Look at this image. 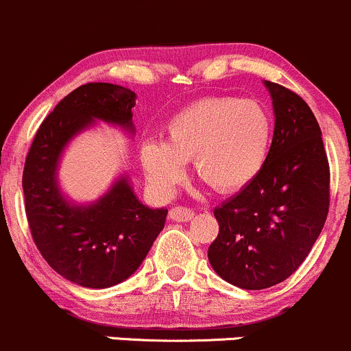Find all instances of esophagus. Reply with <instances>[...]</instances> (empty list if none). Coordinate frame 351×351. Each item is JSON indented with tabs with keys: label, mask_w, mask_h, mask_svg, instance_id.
<instances>
[{
	"label": "esophagus",
	"mask_w": 351,
	"mask_h": 351,
	"mask_svg": "<svg viewBox=\"0 0 351 351\" xmlns=\"http://www.w3.org/2000/svg\"><path fill=\"white\" fill-rule=\"evenodd\" d=\"M193 210L189 207H173L169 208V219L176 222H189L193 219Z\"/></svg>",
	"instance_id": "obj_1"
}]
</instances>
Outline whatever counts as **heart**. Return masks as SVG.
I'll return each mask as SVG.
<instances>
[{
    "label": "heart",
    "instance_id": "1",
    "mask_svg": "<svg viewBox=\"0 0 351 351\" xmlns=\"http://www.w3.org/2000/svg\"><path fill=\"white\" fill-rule=\"evenodd\" d=\"M165 143L141 144V165L153 189L168 195L193 161L198 180L217 193L246 189L263 171L274 120L256 100L208 97L186 105L165 123Z\"/></svg>",
    "mask_w": 351,
    "mask_h": 351
}]
</instances>
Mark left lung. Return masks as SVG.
<instances>
[{"instance_id":"1","label":"left lung","mask_w":351,"mask_h":351,"mask_svg":"<svg viewBox=\"0 0 351 351\" xmlns=\"http://www.w3.org/2000/svg\"><path fill=\"white\" fill-rule=\"evenodd\" d=\"M275 130L263 171L214 210L219 234L208 261L219 277L246 290L289 278L319 238L329 210V162L309 105L267 81Z\"/></svg>"}]
</instances>
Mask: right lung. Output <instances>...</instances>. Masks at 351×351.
<instances>
[{"instance_id": "1", "label": "right lung", "mask_w": 351, "mask_h": 351, "mask_svg": "<svg viewBox=\"0 0 351 351\" xmlns=\"http://www.w3.org/2000/svg\"><path fill=\"white\" fill-rule=\"evenodd\" d=\"M136 93L110 83L71 91L44 119L23 166L25 214L44 260L73 284L105 289L129 278L165 228L166 208L141 204L125 178L101 200L76 207L61 197L56 166L67 141L93 119L132 130Z\"/></svg>"}]
</instances>
